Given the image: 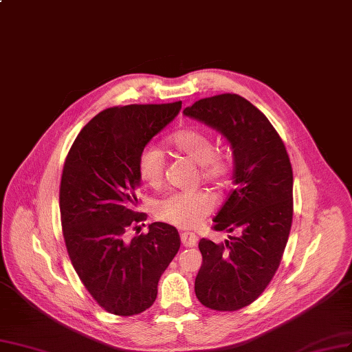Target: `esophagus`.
Listing matches in <instances>:
<instances>
[{
    "label": "esophagus",
    "mask_w": 352,
    "mask_h": 352,
    "mask_svg": "<svg viewBox=\"0 0 352 352\" xmlns=\"http://www.w3.org/2000/svg\"><path fill=\"white\" fill-rule=\"evenodd\" d=\"M181 243L184 247H195L197 244V236L191 232H183L181 234Z\"/></svg>",
    "instance_id": "esophagus-1"
}]
</instances>
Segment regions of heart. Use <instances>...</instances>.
I'll return each mask as SVG.
<instances>
[{
  "instance_id": "1",
  "label": "heart",
  "mask_w": 352,
  "mask_h": 352,
  "mask_svg": "<svg viewBox=\"0 0 352 352\" xmlns=\"http://www.w3.org/2000/svg\"><path fill=\"white\" fill-rule=\"evenodd\" d=\"M174 149L199 164L200 177L208 183H217L228 173L223 155L214 151L212 135L196 127L177 131L169 138ZM165 156L153 143L142 147L138 156V173L144 184L160 187L164 178ZM214 208V199L206 191H177L156 201L157 219L179 228H195L205 221Z\"/></svg>"
}]
</instances>
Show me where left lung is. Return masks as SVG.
<instances>
[{"label":"left lung","instance_id":"8db88e82","mask_svg":"<svg viewBox=\"0 0 352 352\" xmlns=\"http://www.w3.org/2000/svg\"><path fill=\"white\" fill-rule=\"evenodd\" d=\"M183 112L219 131L232 147L234 188L213 230L238 235L221 244L201 238L195 291L205 307L235 311L266 289L285 250L294 210L289 156L263 112L240 95L200 99Z\"/></svg>","mask_w":352,"mask_h":352}]
</instances>
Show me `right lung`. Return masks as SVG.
<instances>
[{
	"instance_id": "1",
	"label": "right lung",
	"mask_w": 352,
	"mask_h": 352,
	"mask_svg": "<svg viewBox=\"0 0 352 352\" xmlns=\"http://www.w3.org/2000/svg\"><path fill=\"white\" fill-rule=\"evenodd\" d=\"M179 109L181 100L104 109L65 157L60 186L65 247L83 285L108 313L134 316L149 309L179 250L178 231L165 222L151 223L147 234L131 240L126 234L146 219L135 212L139 152Z\"/></svg>"
}]
</instances>
